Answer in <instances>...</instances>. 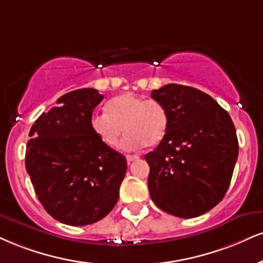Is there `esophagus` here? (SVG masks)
Segmentation results:
<instances>
[{
	"mask_svg": "<svg viewBox=\"0 0 263 263\" xmlns=\"http://www.w3.org/2000/svg\"><path fill=\"white\" fill-rule=\"evenodd\" d=\"M138 156H131V154H128V156H126V159H127V162L128 163H131V162H134V160H136V159H138Z\"/></svg>",
	"mask_w": 263,
	"mask_h": 263,
	"instance_id": "esophagus-1",
	"label": "esophagus"
}]
</instances>
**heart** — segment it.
Wrapping results in <instances>:
<instances>
[{
  "instance_id": "1",
  "label": "heart",
  "mask_w": 263,
  "mask_h": 263,
  "mask_svg": "<svg viewBox=\"0 0 263 263\" xmlns=\"http://www.w3.org/2000/svg\"><path fill=\"white\" fill-rule=\"evenodd\" d=\"M125 128L123 129V127ZM90 128L104 145L118 147L123 131L126 149L145 144L154 147L165 137L169 128V114L159 101L135 94H121L106 103V112H94Z\"/></svg>"
}]
</instances>
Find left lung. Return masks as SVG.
Segmentation results:
<instances>
[{"label":"left lung","instance_id":"left-lung-1","mask_svg":"<svg viewBox=\"0 0 263 263\" xmlns=\"http://www.w3.org/2000/svg\"><path fill=\"white\" fill-rule=\"evenodd\" d=\"M151 97L169 114L165 137L144 157L152 201L173 216H201L223 200L230 185L239 153L234 123L196 88L172 83Z\"/></svg>","mask_w":263,"mask_h":263}]
</instances>
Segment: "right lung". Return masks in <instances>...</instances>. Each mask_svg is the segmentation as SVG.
Instances as JSON below:
<instances>
[{"label": "right lung", "instance_id": "1", "mask_svg": "<svg viewBox=\"0 0 263 263\" xmlns=\"http://www.w3.org/2000/svg\"><path fill=\"white\" fill-rule=\"evenodd\" d=\"M103 98L93 88L69 91L29 132L25 169L35 194L50 216L68 226H88L107 216L127 169L126 158L90 128Z\"/></svg>", "mask_w": 263, "mask_h": 263}]
</instances>
